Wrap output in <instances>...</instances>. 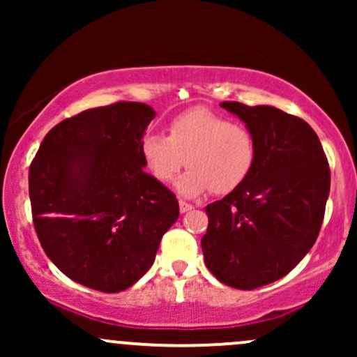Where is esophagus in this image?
I'll return each instance as SVG.
<instances>
[{
    "instance_id": "1",
    "label": "esophagus",
    "mask_w": 357,
    "mask_h": 357,
    "mask_svg": "<svg viewBox=\"0 0 357 357\" xmlns=\"http://www.w3.org/2000/svg\"><path fill=\"white\" fill-rule=\"evenodd\" d=\"M190 210H192V206L190 203H186V202H179V211L181 213H186V211H190Z\"/></svg>"
}]
</instances>
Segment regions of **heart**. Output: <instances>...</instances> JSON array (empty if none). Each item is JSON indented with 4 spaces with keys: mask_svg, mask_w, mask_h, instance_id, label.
Listing matches in <instances>:
<instances>
[{
    "mask_svg": "<svg viewBox=\"0 0 357 357\" xmlns=\"http://www.w3.org/2000/svg\"><path fill=\"white\" fill-rule=\"evenodd\" d=\"M142 161L158 181L171 183L190 167L176 188L186 198L213 191L228 195L243 184L257 162V141L245 126L208 109L179 114L167 137L149 134L141 141Z\"/></svg>",
    "mask_w": 357,
    "mask_h": 357,
    "instance_id": "1",
    "label": "heart"
}]
</instances>
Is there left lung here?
Segmentation results:
<instances>
[{
  "mask_svg": "<svg viewBox=\"0 0 357 357\" xmlns=\"http://www.w3.org/2000/svg\"><path fill=\"white\" fill-rule=\"evenodd\" d=\"M257 141V162L238 190L206 206L204 264L233 289L252 290L290 272L317 240L331 171L314 129L272 105L221 102Z\"/></svg>",
  "mask_w": 357,
  "mask_h": 357,
  "instance_id": "obj_1",
  "label": "left lung"
}]
</instances>
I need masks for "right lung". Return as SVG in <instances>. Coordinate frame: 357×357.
Wrapping results in <instances>:
<instances>
[{
	"label": "right lung",
	"instance_id": "add662e5",
	"mask_svg": "<svg viewBox=\"0 0 357 357\" xmlns=\"http://www.w3.org/2000/svg\"><path fill=\"white\" fill-rule=\"evenodd\" d=\"M154 116L141 102L84 110L53 127L31 162L36 235L77 284L107 294L129 289L178 220L176 196L144 173L141 141Z\"/></svg>",
	"mask_w": 357,
	"mask_h": 357
}]
</instances>
